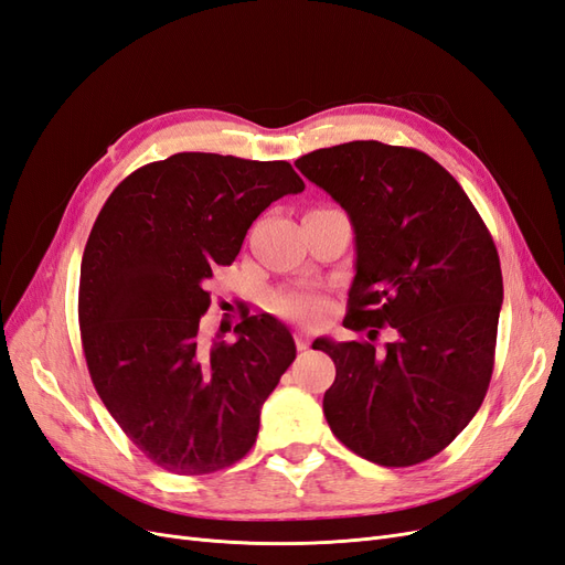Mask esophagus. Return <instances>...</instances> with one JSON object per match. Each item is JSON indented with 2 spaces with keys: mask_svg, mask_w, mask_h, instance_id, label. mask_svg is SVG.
Returning <instances> with one entry per match:
<instances>
[{
  "mask_svg": "<svg viewBox=\"0 0 565 565\" xmlns=\"http://www.w3.org/2000/svg\"><path fill=\"white\" fill-rule=\"evenodd\" d=\"M295 341H297V349H299V351L309 349V344H311V332H306V330H297V332H295Z\"/></svg>",
  "mask_w": 565,
  "mask_h": 565,
  "instance_id": "34e87169",
  "label": "esophagus"
}]
</instances>
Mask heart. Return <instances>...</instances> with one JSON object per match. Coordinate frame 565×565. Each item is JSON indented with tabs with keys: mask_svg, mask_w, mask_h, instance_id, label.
Masks as SVG:
<instances>
[{
	"mask_svg": "<svg viewBox=\"0 0 565 565\" xmlns=\"http://www.w3.org/2000/svg\"><path fill=\"white\" fill-rule=\"evenodd\" d=\"M273 309L299 322H313L324 311V297L313 287H295L273 297Z\"/></svg>",
	"mask_w": 565,
	"mask_h": 565,
	"instance_id": "1",
	"label": "heart"
}]
</instances>
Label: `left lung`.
<instances>
[{"mask_svg": "<svg viewBox=\"0 0 565 565\" xmlns=\"http://www.w3.org/2000/svg\"><path fill=\"white\" fill-rule=\"evenodd\" d=\"M295 167L351 218L344 328L370 339L396 330L384 349L313 341L337 367L324 419L374 465H419L448 448L486 398L504 295L498 249L461 185L422 150L351 141Z\"/></svg>", "mask_w": 565, "mask_h": 565, "instance_id": "1", "label": "left lung"}]
</instances>
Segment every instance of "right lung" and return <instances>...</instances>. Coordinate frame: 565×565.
I'll list each match as a JSON object with an SVG mask.
<instances>
[{
    "instance_id": "add662e5",
    "label": "right lung",
    "mask_w": 565,
    "mask_h": 565,
    "mask_svg": "<svg viewBox=\"0 0 565 565\" xmlns=\"http://www.w3.org/2000/svg\"><path fill=\"white\" fill-rule=\"evenodd\" d=\"M303 191L289 162L216 152L136 169L100 210L79 268V330L92 382L129 440L169 473L235 465L297 347L273 316H245L207 347L200 318L270 202Z\"/></svg>"
}]
</instances>
